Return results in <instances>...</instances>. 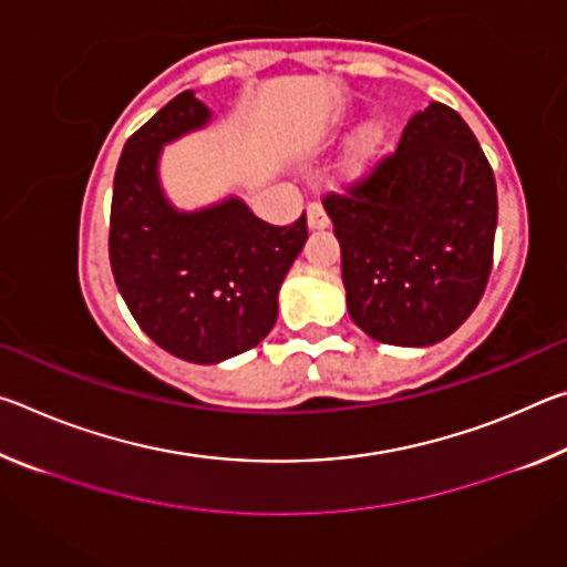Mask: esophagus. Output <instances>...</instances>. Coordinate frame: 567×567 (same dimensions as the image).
I'll use <instances>...</instances> for the list:
<instances>
[{
  "instance_id": "obj_1",
  "label": "esophagus",
  "mask_w": 567,
  "mask_h": 567,
  "mask_svg": "<svg viewBox=\"0 0 567 567\" xmlns=\"http://www.w3.org/2000/svg\"><path fill=\"white\" fill-rule=\"evenodd\" d=\"M307 225H310V229L330 227V217H328V213H324V207L320 203L307 205Z\"/></svg>"
}]
</instances>
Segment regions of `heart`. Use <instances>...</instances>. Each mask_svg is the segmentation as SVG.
I'll return each instance as SVG.
<instances>
[{"label": "heart", "instance_id": "b5f03b06", "mask_svg": "<svg viewBox=\"0 0 567 567\" xmlns=\"http://www.w3.org/2000/svg\"><path fill=\"white\" fill-rule=\"evenodd\" d=\"M382 145H385V130L380 122H364L362 127L352 134L348 155H344V175L348 177H362L364 172L372 167V162L380 155Z\"/></svg>", "mask_w": 567, "mask_h": 567}]
</instances>
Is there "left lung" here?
Instances as JSON below:
<instances>
[{"mask_svg":"<svg viewBox=\"0 0 567 567\" xmlns=\"http://www.w3.org/2000/svg\"><path fill=\"white\" fill-rule=\"evenodd\" d=\"M342 249L348 312L372 340L427 348L475 310L493 267L497 189L473 130L430 102L395 155L324 197Z\"/></svg>","mask_w":567,"mask_h":567,"instance_id":"8db88e82","label":"left lung"}]
</instances>
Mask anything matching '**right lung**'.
I'll use <instances>...</instances> for the list:
<instances>
[{"mask_svg": "<svg viewBox=\"0 0 567 567\" xmlns=\"http://www.w3.org/2000/svg\"><path fill=\"white\" fill-rule=\"evenodd\" d=\"M213 120L187 90L132 134L112 189L110 262L132 318L179 360L217 364L255 348L307 239V217L275 227L229 195L179 209L159 182L162 147Z\"/></svg>", "mask_w": 567, "mask_h": 567, "instance_id": "obj_1", "label": "right lung"}]
</instances>
